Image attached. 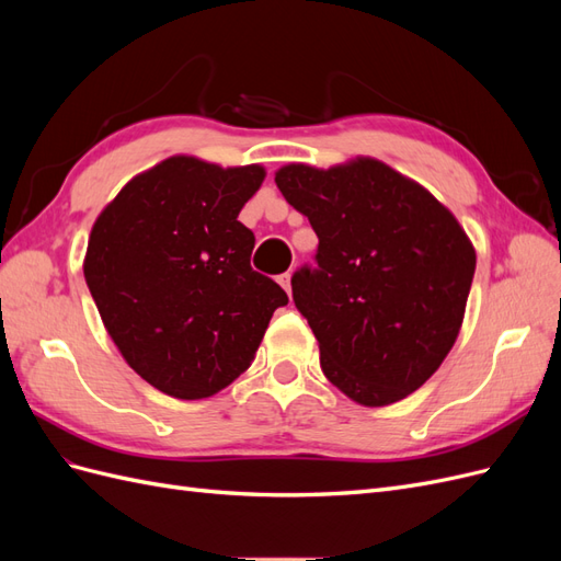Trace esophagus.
<instances>
[{
    "label": "esophagus",
    "mask_w": 561,
    "mask_h": 561,
    "mask_svg": "<svg viewBox=\"0 0 561 561\" xmlns=\"http://www.w3.org/2000/svg\"><path fill=\"white\" fill-rule=\"evenodd\" d=\"M293 274H290V271H287V274H283V276H278V283L283 285V290L287 293V295H293Z\"/></svg>",
    "instance_id": "34e87169"
}]
</instances>
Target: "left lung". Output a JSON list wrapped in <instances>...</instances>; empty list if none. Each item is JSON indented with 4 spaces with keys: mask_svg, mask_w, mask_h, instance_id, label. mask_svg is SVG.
Here are the masks:
<instances>
[{
    "mask_svg": "<svg viewBox=\"0 0 561 561\" xmlns=\"http://www.w3.org/2000/svg\"><path fill=\"white\" fill-rule=\"evenodd\" d=\"M276 184L318 236V268L297 271L293 299L325 377L365 407L414 393L461 332L478 260L468 233L426 186L371 157L287 163Z\"/></svg>",
    "mask_w": 561,
    "mask_h": 561,
    "instance_id": "left-lung-1",
    "label": "left lung"
}]
</instances>
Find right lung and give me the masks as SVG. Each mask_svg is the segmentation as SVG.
<instances>
[{
  "label": "right lung",
  "instance_id": "1",
  "mask_svg": "<svg viewBox=\"0 0 561 561\" xmlns=\"http://www.w3.org/2000/svg\"><path fill=\"white\" fill-rule=\"evenodd\" d=\"M264 165L168 157L124 184L93 222L83 278L128 367L161 393L203 400L254 360L287 295L250 266L239 213Z\"/></svg>",
  "mask_w": 561,
  "mask_h": 561
}]
</instances>
